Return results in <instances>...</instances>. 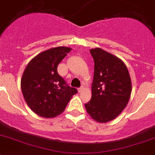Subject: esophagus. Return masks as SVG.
<instances>
[{
	"label": "esophagus",
	"mask_w": 155,
	"mask_h": 155,
	"mask_svg": "<svg viewBox=\"0 0 155 155\" xmlns=\"http://www.w3.org/2000/svg\"><path fill=\"white\" fill-rule=\"evenodd\" d=\"M83 90H84L83 87H81L78 88V92H79V93H81V92H82V91H83Z\"/></svg>",
	"instance_id": "esophagus-1"
}]
</instances>
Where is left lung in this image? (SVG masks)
Masks as SVG:
<instances>
[{
  "mask_svg": "<svg viewBox=\"0 0 155 155\" xmlns=\"http://www.w3.org/2000/svg\"><path fill=\"white\" fill-rule=\"evenodd\" d=\"M94 60L91 101L85 108L92 119L101 123L116 119L127 106L132 81L125 63L100 48L90 50Z\"/></svg>",
  "mask_w": 155,
  "mask_h": 155,
  "instance_id": "1",
  "label": "left lung"
}]
</instances>
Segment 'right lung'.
Masks as SVG:
<instances>
[{"label": "right lung", "mask_w": 155, "mask_h": 155, "mask_svg": "<svg viewBox=\"0 0 155 155\" xmlns=\"http://www.w3.org/2000/svg\"><path fill=\"white\" fill-rule=\"evenodd\" d=\"M71 48L58 46L38 54L26 65L21 90L28 107L38 116L53 118L63 113L72 96L78 93L57 71L58 64Z\"/></svg>", "instance_id": "obj_1"}]
</instances>
